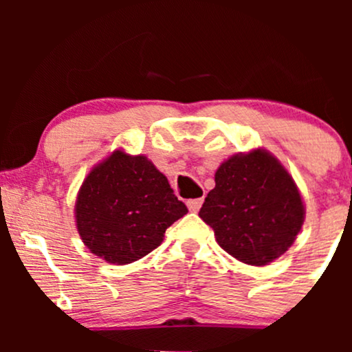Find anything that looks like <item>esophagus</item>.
I'll use <instances>...</instances> for the list:
<instances>
[{
	"label": "esophagus",
	"mask_w": 352,
	"mask_h": 352,
	"mask_svg": "<svg viewBox=\"0 0 352 352\" xmlns=\"http://www.w3.org/2000/svg\"><path fill=\"white\" fill-rule=\"evenodd\" d=\"M201 204H204V199H192V200L187 201V207H188L190 212H195L197 213L200 210Z\"/></svg>",
	"instance_id": "34e87169"
}]
</instances>
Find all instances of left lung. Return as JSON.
I'll return each mask as SVG.
<instances>
[{
	"instance_id": "8db88e82",
	"label": "left lung",
	"mask_w": 352,
	"mask_h": 352,
	"mask_svg": "<svg viewBox=\"0 0 352 352\" xmlns=\"http://www.w3.org/2000/svg\"><path fill=\"white\" fill-rule=\"evenodd\" d=\"M199 215L225 252L246 265L280 258L300 233L305 207L296 184L261 148L233 155L218 167Z\"/></svg>"
}]
</instances>
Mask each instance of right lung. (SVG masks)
<instances>
[{
	"instance_id": "obj_1",
	"label": "right lung",
	"mask_w": 352,
	"mask_h": 352,
	"mask_svg": "<svg viewBox=\"0 0 352 352\" xmlns=\"http://www.w3.org/2000/svg\"><path fill=\"white\" fill-rule=\"evenodd\" d=\"M187 212L167 177L147 157L116 151L84 180L76 225L96 256L127 265L155 250L165 230Z\"/></svg>"
}]
</instances>
